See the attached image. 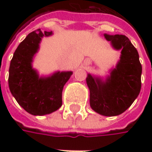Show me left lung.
<instances>
[{
  "mask_svg": "<svg viewBox=\"0 0 152 152\" xmlns=\"http://www.w3.org/2000/svg\"><path fill=\"white\" fill-rule=\"evenodd\" d=\"M117 50H122L119 62L103 82L88 74L90 104L97 113L117 116L125 112L137 98L141 89L142 67L139 53L129 38L123 34H104Z\"/></svg>",
  "mask_w": 152,
  "mask_h": 152,
  "instance_id": "8db88e82",
  "label": "left lung"
}]
</instances>
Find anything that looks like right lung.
Here are the masks:
<instances>
[{
	"mask_svg": "<svg viewBox=\"0 0 152 152\" xmlns=\"http://www.w3.org/2000/svg\"><path fill=\"white\" fill-rule=\"evenodd\" d=\"M50 32L34 30L28 34L15 50L9 67L8 85L16 101L28 113L42 116L56 111L62 104V90L72 72H58L48 78H39L31 66L43 36Z\"/></svg>",
	"mask_w": 152,
	"mask_h": 152,
	"instance_id": "1",
	"label": "right lung"
}]
</instances>
